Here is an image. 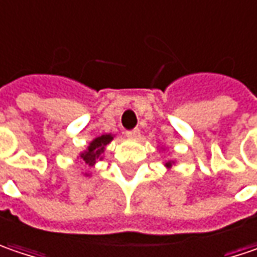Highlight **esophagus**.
<instances>
[{
    "mask_svg": "<svg viewBox=\"0 0 257 257\" xmlns=\"http://www.w3.org/2000/svg\"><path fill=\"white\" fill-rule=\"evenodd\" d=\"M140 129H132V131H126V137L131 140H138L140 138Z\"/></svg>",
    "mask_w": 257,
    "mask_h": 257,
    "instance_id": "1",
    "label": "esophagus"
}]
</instances>
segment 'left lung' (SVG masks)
<instances>
[{"mask_svg": "<svg viewBox=\"0 0 257 257\" xmlns=\"http://www.w3.org/2000/svg\"><path fill=\"white\" fill-rule=\"evenodd\" d=\"M172 164H174V161H167V163H166L164 166H166L167 169H170V167H172Z\"/></svg>", "mask_w": 257, "mask_h": 257, "instance_id": "8db88e82", "label": "left lung"}]
</instances>
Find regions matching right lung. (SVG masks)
<instances>
[{"label": "right lung", "mask_w": 257, "mask_h": 257, "mask_svg": "<svg viewBox=\"0 0 257 257\" xmlns=\"http://www.w3.org/2000/svg\"><path fill=\"white\" fill-rule=\"evenodd\" d=\"M113 140V135L112 134H104V135H100L97 138H94L90 145L87 147V150L80 154V159L83 160L85 164L88 166H94V163L97 160H101V154L104 153V147Z\"/></svg>", "instance_id": "add662e5"}]
</instances>
